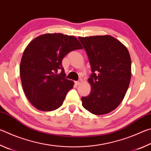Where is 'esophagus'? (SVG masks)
<instances>
[{
  "label": "esophagus",
  "mask_w": 151,
  "mask_h": 151,
  "mask_svg": "<svg viewBox=\"0 0 151 151\" xmlns=\"http://www.w3.org/2000/svg\"><path fill=\"white\" fill-rule=\"evenodd\" d=\"M82 82H83V81H82V80H79L78 81H75V85H80L82 83Z\"/></svg>",
  "instance_id": "obj_1"
}]
</instances>
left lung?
<instances>
[{
    "mask_svg": "<svg viewBox=\"0 0 151 151\" xmlns=\"http://www.w3.org/2000/svg\"><path fill=\"white\" fill-rule=\"evenodd\" d=\"M87 54L91 74L89 95L82 97V105L92 114L101 115L118 106L126 94L131 77V60L127 47L110 35L79 37Z\"/></svg>",
    "mask_w": 151,
    "mask_h": 151,
    "instance_id": "1",
    "label": "left lung"
}]
</instances>
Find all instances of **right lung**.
<instances>
[{
    "label": "right lung",
    "instance_id": "right-lung-1",
    "mask_svg": "<svg viewBox=\"0 0 151 151\" xmlns=\"http://www.w3.org/2000/svg\"><path fill=\"white\" fill-rule=\"evenodd\" d=\"M82 48L76 37L62 33L40 35L27 45L20 61V76L25 95L36 109L52 111L62 106L74 85L65 78L62 60L70 51Z\"/></svg>",
    "mask_w": 151,
    "mask_h": 151
}]
</instances>
